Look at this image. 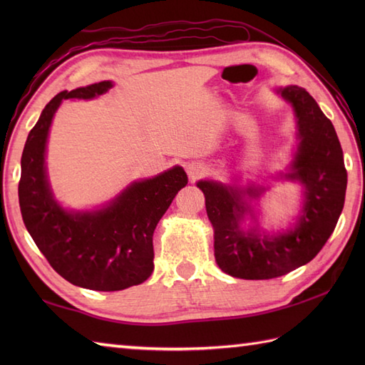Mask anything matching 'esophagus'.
<instances>
[{
    "label": "esophagus",
    "mask_w": 365,
    "mask_h": 365,
    "mask_svg": "<svg viewBox=\"0 0 365 365\" xmlns=\"http://www.w3.org/2000/svg\"><path fill=\"white\" fill-rule=\"evenodd\" d=\"M187 173L191 180H195V178H199L200 175L205 174V168L200 163H190L187 166Z\"/></svg>",
    "instance_id": "esophagus-1"
}]
</instances>
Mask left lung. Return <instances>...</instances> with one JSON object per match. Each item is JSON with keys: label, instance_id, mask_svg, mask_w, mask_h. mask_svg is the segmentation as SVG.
I'll return each instance as SVG.
<instances>
[{"label": "left lung", "instance_id": "obj_1", "mask_svg": "<svg viewBox=\"0 0 365 365\" xmlns=\"http://www.w3.org/2000/svg\"><path fill=\"white\" fill-rule=\"evenodd\" d=\"M276 92L290 103L297 120V152L289 170L279 174L302 185V207L293 226L277 234L259 227L251 200L265 192L263 187L197 182L215 232L216 263L224 273L252 281L284 276L311 262L334 232L346 191L344 152L332 122L306 89L285 86ZM246 215L253 221L247 230L242 227Z\"/></svg>", "mask_w": 365, "mask_h": 365}]
</instances>
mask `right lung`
I'll return each mask as SVG.
<instances>
[{
  "mask_svg": "<svg viewBox=\"0 0 365 365\" xmlns=\"http://www.w3.org/2000/svg\"><path fill=\"white\" fill-rule=\"evenodd\" d=\"M113 81L63 91L43 108L21 153L19 202L23 222L53 269L83 289L115 292L144 282L153 271V230L173 199L188 183L174 166L130 183L96 210H68L53 195L46 174V141L63 100H91Z\"/></svg>",
  "mask_w": 365,
  "mask_h": 365,
  "instance_id": "add662e5",
  "label": "right lung"
}]
</instances>
